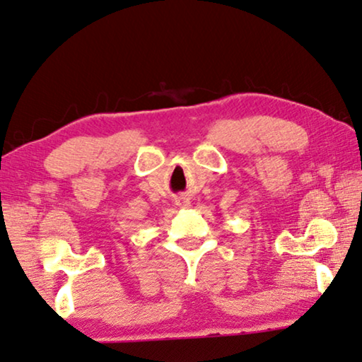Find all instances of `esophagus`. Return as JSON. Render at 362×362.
I'll return each mask as SVG.
<instances>
[{"label":"esophagus","instance_id":"obj_1","mask_svg":"<svg viewBox=\"0 0 362 362\" xmlns=\"http://www.w3.org/2000/svg\"><path fill=\"white\" fill-rule=\"evenodd\" d=\"M175 204L180 208H188L190 206V199H188L185 195H179L175 198Z\"/></svg>","mask_w":362,"mask_h":362}]
</instances>
